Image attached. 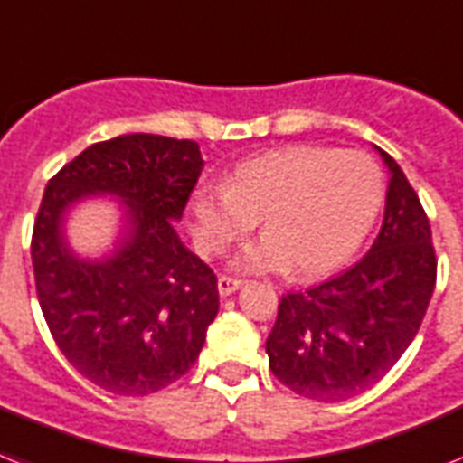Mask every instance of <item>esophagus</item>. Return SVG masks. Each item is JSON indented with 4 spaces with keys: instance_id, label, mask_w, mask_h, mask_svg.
<instances>
[{
    "instance_id": "obj_1",
    "label": "esophagus",
    "mask_w": 463,
    "mask_h": 463,
    "mask_svg": "<svg viewBox=\"0 0 463 463\" xmlns=\"http://www.w3.org/2000/svg\"><path fill=\"white\" fill-rule=\"evenodd\" d=\"M240 285H242V280H238V278L221 276L219 278V295L221 297H231L232 292L240 290Z\"/></svg>"
}]
</instances>
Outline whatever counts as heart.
<instances>
[{
  "label": "heart",
  "instance_id": "obj_1",
  "mask_svg": "<svg viewBox=\"0 0 463 463\" xmlns=\"http://www.w3.org/2000/svg\"><path fill=\"white\" fill-rule=\"evenodd\" d=\"M383 202V175L362 152L285 146L240 164L225 185L193 194L197 242L225 250L261 216L264 238L235 254L244 273L295 270L321 276L356 251Z\"/></svg>",
  "mask_w": 463,
  "mask_h": 463
}]
</instances>
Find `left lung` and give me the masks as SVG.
Here are the masks:
<instances>
[{
    "mask_svg": "<svg viewBox=\"0 0 463 463\" xmlns=\"http://www.w3.org/2000/svg\"><path fill=\"white\" fill-rule=\"evenodd\" d=\"M388 168L385 213L362 261L278 304L266 340L269 366L292 392L342 402L366 392L407 352L435 290L430 223L400 164Z\"/></svg>",
    "mask_w": 463,
    "mask_h": 463,
    "instance_id": "8db88e82",
    "label": "left lung"
}]
</instances>
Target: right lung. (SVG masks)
Instances as JSON below:
<instances>
[{
    "mask_svg": "<svg viewBox=\"0 0 463 463\" xmlns=\"http://www.w3.org/2000/svg\"><path fill=\"white\" fill-rule=\"evenodd\" d=\"M202 168L197 142L135 133L88 146L47 183L30 247L37 299L61 354L107 392L145 397L178 381L219 314L213 270L173 225ZM97 196L117 202L119 238L90 260L65 223Z\"/></svg>",
    "mask_w": 463,
    "mask_h": 463,
    "instance_id": "1",
    "label": "right lung"
}]
</instances>
